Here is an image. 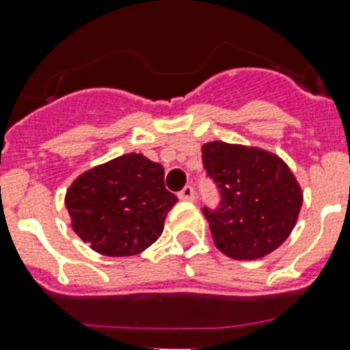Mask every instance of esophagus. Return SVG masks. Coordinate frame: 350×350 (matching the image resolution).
<instances>
[{
	"instance_id": "34e87169",
	"label": "esophagus",
	"mask_w": 350,
	"mask_h": 350,
	"mask_svg": "<svg viewBox=\"0 0 350 350\" xmlns=\"http://www.w3.org/2000/svg\"><path fill=\"white\" fill-rule=\"evenodd\" d=\"M194 189L190 187V185H187L183 190H180V194H178V198H180L181 201H194Z\"/></svg>"
}]
</instances>
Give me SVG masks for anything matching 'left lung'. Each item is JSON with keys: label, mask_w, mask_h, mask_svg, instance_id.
Listing matches in <instances>:
<instances>
[{"label": "left lung", "mask_w": 350, "mask_h": 350, "mask_svg": "<svg viewBox=\"0 0 350 350\" xmlns=\"http://www.w3.org/2000/svg\"><path fill=\"white\" fill-rule=\"evenodd\" d=\"M201 150L221 194L217 208H203L217 250L235 260L271 254L288 239L302 208V189L291 169L258 147L217 140Z\"/></svg>", "instance_id": "1"}]
</instances>
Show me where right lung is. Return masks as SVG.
I'll return each instance as SVG.
<instances>
[{
	"label": "right lung",
	"mask_w": 350,
	"mask_h": 350,
	"mask_svg": "<svg viewBox=\"0 0 350 350\" xmlns=\"http://www.w3.org/2000/svg\"><path fill=\"white\" fill-rule=\"evenodd\" d=\"M163 176L160 163L136 152L82 172L64 198L73 232L107 257L144 252L160 237L178 201Z\"/></svg>",
	"instance_id": "add662e5"
}]
</instances>
